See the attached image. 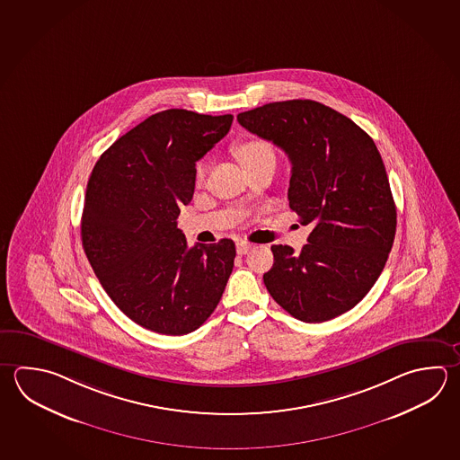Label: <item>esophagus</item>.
<instances>
[{
	"label": "esophagus",
	"instance_id": "obj_1",
	"mask_svg": "<svg viewBox=\"0 0 460 460\" xmlns=\"http://www.w3.org/2000/svg\"><path fill=\"white\" fill-rule=\"evenodd\" d=\"M252 243H247V241H237L235 243V251L239 255H243V253H247V252L251 251Z\"/></svg>",
	"mask_w": 460,
	"mask_h": 460
}]
</instances>
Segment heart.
<instances>
[{
	"instance_id": "obj_1",
	"label": "heart",
	"mask_w": 460,
	"mask_h": 460,
	"mask_svg": "<svg viewBox=\"0 0 460 460\" xmlns=\"http://www.w3.org/2000/svg\"><path fill=\"white\" fill-rule=\"evenodd\" d=\"M237 157H239V161L243 164H249V163L259 161V159H263V157H273V149L263 139H247V141H243V143L237 146ZM205 173H207V164L199 163L197 165V172H195L197 182L199 183L205 179Z\"/></svg>"
}]
</instances>
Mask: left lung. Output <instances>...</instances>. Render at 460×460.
I'll use <instances>...</instances> for the list:
<instances>
[{
    "label": "left lung",
    "instance_id": "1",
    "mask_svg": "<svg viewBox=\"0 0 460 460\" xmlns=\"http://www.w3.org/2000/svg\"><path fill=\"white\" fill-rule=\"evenodd\" d=\"M245 130L291 161L289 208L313 233L301 252L271 245L263 275L271 297L297 321L325 322L353 309L385 267L397 209L373 138L327 105L295 99L239 113Z\"/></svg>",
    "mask_w": 460,
    "mask_h": 460
}]
</instances>
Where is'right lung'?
Here are the masks:
<instances>
[{"mask_svg":"<svg viewBox=\"0 0 460 460\" xmlns=\"http://www.w3.org/2000/svg\"><path fill=\"white\" fill-rule=\"evenodd\" d=\"M233 115L155 113L99 157L87 182L81 239L121 313L163 335L199 329L234 267L231 239L187 245L177 227L195 190V165L231 128Z\"/></svg>","mask_w":460,"mask_h":460,"instance_id":"1","label":"right lung"}]
</instances>
